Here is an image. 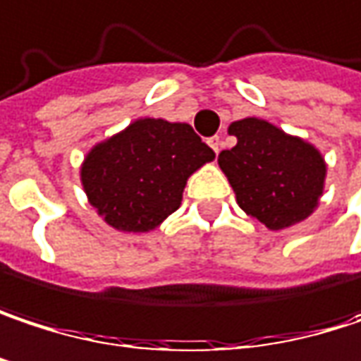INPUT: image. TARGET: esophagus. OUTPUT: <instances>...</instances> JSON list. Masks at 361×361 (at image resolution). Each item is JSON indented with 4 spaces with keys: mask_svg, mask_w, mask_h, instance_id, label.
I'll return each mask as SVG.
<instances>
[{
    "mask_svg": "<svg viewBox=\"0 0 361 361\" xmlns=\"http://www.w3.org/2000/svg\"><path fill=\"white\" fill-rule=\"evenodd\" d=\"M209 147L213 148L214 154H219V150L223 147V142H221V138L219 136H213V138H209Z\"/></svg>",
    "mask_w": 361,
    "mask_h": 361,
    "instance_id": "obj_1",
    "label": "esophagus"
}]
</instances>
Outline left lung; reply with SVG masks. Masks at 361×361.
<instances>
[{
  "mask_svg": "<svg viewBox=\"0 0 361 361\" xmlns=\"http://www.w3.org/2000/svg\"><path fill=\"white\" fill-rule=\"evenodd\" d=\"M229 134L238 145L221 150L219 167L240 209L273 231L310 216L324 188L322 154L306 140L258 117L233 121Z\"/></svg>",
  "mask_w": 361,
  "mask_h": 361,
  "instance_id": "left-lung-1",
  "label": "left lung"
}]
</instances>
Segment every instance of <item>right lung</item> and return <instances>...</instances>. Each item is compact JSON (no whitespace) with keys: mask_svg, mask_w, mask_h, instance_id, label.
I'll list each match as a JSON object with an SVG mask.
<instances>
[{"mask_svg":"<svg viewBox=\"0 0 361 361\" xmlns=\"http://www.w3.org/2000/svg\"><path fill=\"white\" fill-rule=\"evenodd\" d=\"M213 159L192 126L145 117L92 148L80 178L111 227L142 233L180 209L188 178Z\"/></svg>","mask_w":361,"mask_h":361,"instance_id":"add662e5","label":"right lung"}]
</instances>
